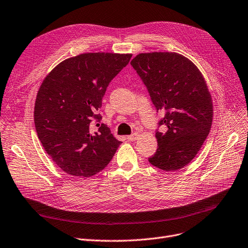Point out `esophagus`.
I'll return each instance as SVG.
<instances>
[{"label":"esophagus","instance_id":"obj_1","mask_svg":"<svg viewBox=\"0 0 248 248\" xmlns=\"http://www.w3.org/2000/svg\"><path fill=\"white\" fill-rule=\"evenodd\" d=\"M138 137H140V134H138V133H134V134H132V135L127 136V140H130V141H135V140H138Z\"/></svg>","mask_w":248,"mask_h":248}]
</instances>
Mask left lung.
I'll return each instance as SVG.
<instances>
[{
    "label": "left lung",
    "instance_id": "1",
    "mask_svg": "<svg viewBox=\"0 0 248 248\" xmlns=\"http://www.w3.org/2000/svg\"><path fill=\"white\" fill-rule=\"evenodd\" d=\"M131 65L142 79L156 111L165 112L156 132V153L148 158L164 171L189 164L211 130L213 100L202 73L189 59L178 53H140Z\"/></svg>",
    "mask_w": 248,
    "mask_h": 248
}]
</instances>
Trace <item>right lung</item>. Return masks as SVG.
I'll use <instances>...</instances> for the list:
<instances>
[{
    "label": "right lung",
    "instance_id": "add662e5",
    "mask_svg": "<svg viewBox=\"0 0 248 248\" xmlns=\"http://www.w3.org/2000/svg\"><path fill=\"white\" fill-rule=\"evenodd\" d=\"M132 54L85 53L59 63L43 80L35 98L34 124L45 151L72 176L91 177L110 163L122 142L105 124L92 132L108 83Z\"/></svg>",
    "mask_w": 248,
    "mask_h": 248
}]
</instances>
